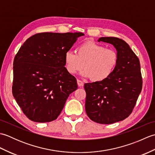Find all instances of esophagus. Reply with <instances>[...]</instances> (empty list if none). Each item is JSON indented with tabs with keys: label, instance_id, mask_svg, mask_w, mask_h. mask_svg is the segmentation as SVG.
Masks as SVG:
<instances>
[{
	"label": "esophagus",
	"instance_id": "esophagus-1",
	"mask_svg": "<svg viewBox=\"0 0 155 155\" xmlns=\"http://www.w3.org/2000/svg\"><path fill=\"white\" fill-rule=\"evenodd\" d=\"M77 84H78V87H83V84H84V83H83V81L78 79L77 80Z\"/></svg>",
	"mask_w": 155,
	"mask_h": 155
}]
</instances>
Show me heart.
<instances>
[{
	"instance_id": "heart-1",
	"label": "heart",
	"mask_w": 155,
	"mask_h": 155,
	"mask_svg": "<svg viewBox=\"0 0 155 155\" xmlns=\"http://www.w3.org/2000/svg\"><path fill=\"white\" fill-rule=\"evenodd\" d=\"M64 60L69 74H76L84 65L81 75L98 83L107 79L113 73L118 63V54L103 45L86 42L77 47V54L71 51L66 52Z\"/></svg>"
}]
</instances>
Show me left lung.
Masks as SVG:
<instances>
[{"label": "left lung", "instance_id": "1", "mask_svg": "<svg viewBox=\"0 0 155 155\" xmlns=\"http://www.w3.org/2000/svg\"><path fill=\"white\" fill-rule=\"evenodd\" d=\"M113 45L118 54L113 73L102 82L85 83V110L91 119L109 124L121 121L132 113L142 90L139 59L124 41L117 37H101Z\"/></svg>", "mask_w": 155, "mask_h": 155}]
</instances>
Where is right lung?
Returning a JSON list of instances; mask_svg holds the SVG:
<instances>
[{
	"mask_svg": "<svg viewBox=\"0 0 155 155\" xmlns=\"http://www.w3.org/2000/svg\"><path fill=\"white\" fill-rule=\"evenodd\" d=\"M82 32H42L28 38L13 62L12 94L23 113L37 123L57 119L76 78L64 67V55Z\"/></svg>",
	"mask_w": 155,
	"mask_h": 155,
	"instance_id": "1",
	"label": "right lung"
}]
</instances>
